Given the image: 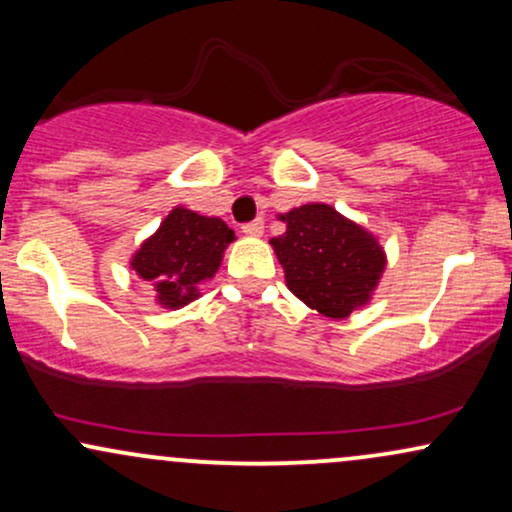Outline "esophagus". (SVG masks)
Here are the masks:
<instances>
[{"label": "esophagus", "instance_id": "34e87169", "mask_svg": "<svg viewBox=\"0 0 512 512\" xmlns=\"http://www.w3.org/2000/svg\"><path fill=\"white\" fill-rule=\"evenodd\" d=\"M243 233H245V236L260 238L262 233H264V221H262V219H255V221L245 223V226H243Z\"/></svg>", "mask_w": 512, "mask_h": 512}]
</instances>
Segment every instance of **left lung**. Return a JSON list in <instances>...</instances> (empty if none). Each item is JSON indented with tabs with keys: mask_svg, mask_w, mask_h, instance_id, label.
<instances>
[{
	"mask_svg": "<svg viewBox=\"0 0 512 512\" xmlns=\"http://www.w3.org/2000/svg\"><path fill=\"white\" fill-rule=\"evenodd\" d=\"M279 219L286 233L269 245L293 296L332 320L368 305L387 264L373 233L322 202L303 204Z\"/></svg>",
	"mask_w": 512,
	"mask_h": 512,
	"instance_id": "1",
	"label": "left lung"
}]
</instances>
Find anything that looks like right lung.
<instances>
[{
    "instance_id": "add662e5",
    "label": "right lung",
    "mask_w": 512,
    "mask_h": 512,
    "mask_svg": "<svg viewBox=\"0 0 512 512\" xmlns=\"http://www.w3.org/2000/svg\"><path fill=\"white\" fill-rule=\"evenodd\" d=\"M236 233L216 216L175 207L161 221L154 236L139 245L129 267L154 286L161 308L178 310L199 298V284L214 279L223 252Z\"/></svg>"
}]
</instances>
